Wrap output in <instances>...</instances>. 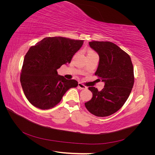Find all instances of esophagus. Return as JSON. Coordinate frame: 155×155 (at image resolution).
Returning <instances> with one entry per match:
<instances>
[{"label":"esophagus","instance_id":"34e87169","mask_svg":"<svg viewBox=\"0 0 155 155\" xmlns=\"http://www.w3.org/2000/svg\"><path fill=\"white\" fill-rule=\"evenodd\" d=\"M78 87L79 88H81V89H85V88H86L87 87L83 85V84H82L81 83H78Z\"/></svg>","mask_w":155,"mask_h":155}]
</instances>
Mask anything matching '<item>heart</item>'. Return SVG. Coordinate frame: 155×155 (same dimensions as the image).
Returning a JSON list of instances; mask_svg holds the SVG:
<instances>
[{
    "instance_id": "obj_1",
    "label": "heart",
    "mask_w": 155,
    "mask_h": 155,
    "mask_svg": "<svg viewBox=\"0 0 155 155\" xmlns=\"http://www.w3.org/2000/svg\"><path fill=\"white\" fill-rule=\"evenodd\" d=\"M96 54L94 51L93 50H89L88 51V52H87V55H91V54Z\"/></svg>"
}]
</instances>
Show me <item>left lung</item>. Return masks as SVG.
Masks as SVG:
<instances>
[{"mask_svg": "<svg viewBox=\"0 0 155 155\" xmlns=\"http://www.w3.org/2000/svg\"><path fill=\"white\" fill-rule=\"evenodd\" d=\"M88 43L99 55L95 74L105 85L101 91L94 87H88L92 97L85 105L92 114L105 117L120 109L128 99L134 81L133 65L130 56L114 43L109 41Z\"/></svg>", "mask_w": 155, "mask_h": 155, "instance_id": "8db88e82", "label": "left lung"}]
</instances>
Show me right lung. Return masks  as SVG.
I'll use <instances>...</instances> for the list:
<instances>
[{
	"mask_svg": "<svg viewBox=\"0 0 155 155\" xmlns=\"http://www.w3.org/2000/svg\"><path fill=\"white\" fill-rule=\"evenodd\" d=\"M83 44V40L54 37L30 47L21 74L22 88L30 104L41 109H50L59 104L68 89L78 85L74 79L59 76L57 70L70 63Z\"/></svg>",
	"mask_w": 155,
	"mask_h": 155,
	"instance_id": "1",
	"label": "right lung"
}]
</instances>
